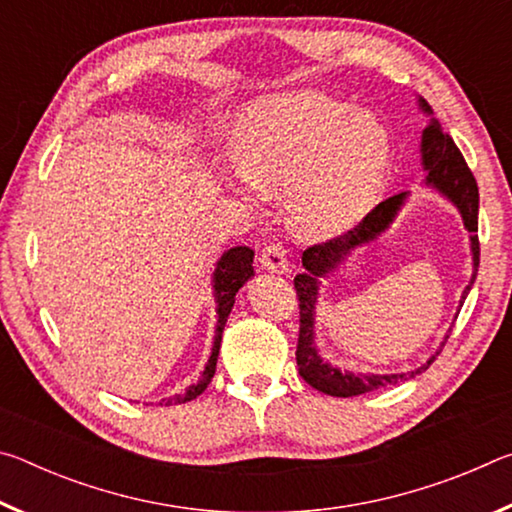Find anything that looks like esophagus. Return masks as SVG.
Masks as SVG:
<instances>
[{"instance_id": "esophagus-1", "label": "esophagus", "mask_w": 512, "mask_h": 512, "mask_svg": "<svg viewBox=\"0 0 512 512\" xmlns=\"http://www.w3.org/2000/svg\"><path fill=\"white\" fill-rule=\"evenodd\" d=\"M259 264H262L266 271L271 273H289V262H287V255H284L282 246H266L262 250V257H259Z\"/></svg>"}]
</instances>
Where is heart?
Segmentation results:
<instances>
[{"label": "heart", "mask_w": 512, "mask_h": 512, "mask_svg": "<svg viewBox=\"0 0 512 512\" xmlns=\"http://www.w3.org/2000/svg\"><path fill=\"white\" fill-rule=\"evenodd\" d=\"M225 180L244 201L264 207L284 194L300 239H332L354 228L384 192L393 140L375 112L318 90L257 99L232 128Z\"/></svg>", "instance_id": "obj_1"}]
</instances>
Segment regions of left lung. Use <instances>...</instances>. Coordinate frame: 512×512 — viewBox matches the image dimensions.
I'll use <instances>...</instances> for the list:
<instances>
[{
	"label": "left lung",
	"mask_w": 512,
	"mask_h": 512,
	"mask_svg": "<svg viewBox=\"0 0 512 512\" xmlns=\"http://www.w3.org/2000/svg\"><path fill=\"white\" fill-rule=\"evenodd\" d=\"M415 99H418L415 101L418 103V110L422 115L429 117L420 137V164L422 171L427 173L422 180V187L440 194L449 205H454L456 212L461 214L463 228L470 232L472 275L461 293V305H458V309H461L467 293H470L476 280V271H479V237H476V228H479V187H476L472 171L467 169L463 155L456 149L454 140L443 131L440 121L433 117L429 103L422 97ZM409 198L411 192H402L386 198V201L379 203L354 230L345 232V235L332 241H325V244L320 246H311L302 253V266H305V271L298 273L296 280H293L300 298V339L296 361L300 377L320 393L332 397H354L377 391V388L384 386L400 384V381L420 375V372L427 370L429 363L438 357L436 350L418 368L406 372H388V375H375V372H354L348 368H339L336 363H329L327 359H323V354H320L316 345L318 298L323 280H329V277L339 273L341 266L352 257V253H357L359 248L368 244H375L384 232H388V228L395 223L406 203H409ZM445 339L440 343V348L445 345Z\"/></svg>",
	"instance_id": "1"
}]
</instances>
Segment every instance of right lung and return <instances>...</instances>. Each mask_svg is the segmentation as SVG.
I'll return each instance as SVG.
<instances>
[{
	"instance_id": "1",
	"label": "right lung",
	"mask_w": 512,
	"mask_h": 512,
	"mask_svg": "<svg viewBox=\"0 0 512 512\" xmlns=\"http://www.w3.org/2000/svg\"><path fill=\"white\" fill-rule=\"evenodd\" d=\"M253 257L255 253L248 246H235L228 248L225 253L216 259L214 271H212V296L216 302V327H214V339H212V352L207 357L205 368L198 377L196 384L187 386L185 393L164 397L162 402L155 406H171V404H185L196 400L201 395L207 384H210L216 370V359H219V348H221V334L225 327V320H228L232 307H235V296L237 291L244 287V284L255 275L253 268Z\"/></svg>"
}]
</instances>
